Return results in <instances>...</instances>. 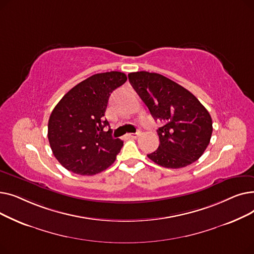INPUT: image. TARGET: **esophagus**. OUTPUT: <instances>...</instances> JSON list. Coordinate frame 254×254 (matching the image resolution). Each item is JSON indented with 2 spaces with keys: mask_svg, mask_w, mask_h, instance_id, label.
Masks as SVG:
<instances>
[{
  "mask_svg": "<svg viewBox=\"0 0 254 254\" xmlns=\"http://www.w3.org/2000/svg\"><path fill=\"white\" fill-rule=\"evenodd\" d=\"M140 135H141V131H140V130H138V131L134 132V134H128L127 136H128V137H130V138H134V139H136V138H138Z\"/></svg>",
  "mask_w": 254,
  "mask_h": 254,
  "instance_id": "esophagus-1",
  "label": "esophagus"
}]
</instances>
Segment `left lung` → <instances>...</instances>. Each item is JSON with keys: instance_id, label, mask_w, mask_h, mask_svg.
Listing matches in <instances>:
<instances>
[{"instance_id": "left-lung-1", "label": "left lung", "mask_w": 254, "mask_h": 254, "mask_svg": "<svg viewBox=\"0 0 254 254\" xmlns=\"http://www.w3.org/2000/svg\"><path fill=\"white\" fill-rule=\"evenodd\" d=\"M131 86L155 120L158 148L147 156L169 169L189 166L202 156L212 136V118L190 91L173 80L146 71L128 74Z\"/></svg>"}]
</instances>
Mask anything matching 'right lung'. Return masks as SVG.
I'll list each match as a JSON object with an SVG mask.
<instances>
[{
    "instance_id": "right-lung-1",
    "label": "right lung",
    "mask_w": 254,
    "mask_h": 254,
    "mask_svg": "<svg viewBox=\"0 0 254 254\" xmlns=\"http://www.w3.org/2000/svg\"><path fill=\"white\" fill-rule=\"evenodd\" d=\"M127 75L111 71L95 74L70 89L52 110L48 140L60 164L75 174L91 176L114 162L124 142L105 131L109 97L127 81Z\"/></svg>"
}]
</instances>
